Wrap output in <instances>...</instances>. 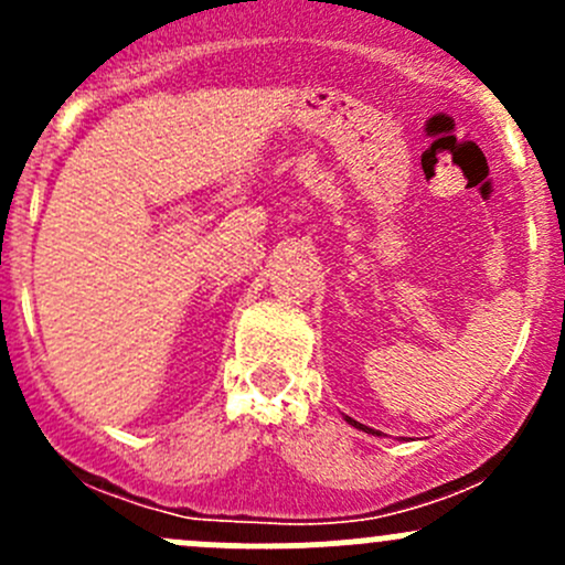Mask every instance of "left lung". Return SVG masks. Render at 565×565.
<instances>
[{
	"mask_svg": "<svg viewBox=\"0 0 565 565\" xmlns=\"http://www.w3.org/2000/svg\"><path fill=\"white\" fill-rule=\"evenodd\" d=\"M344 420H347V424H350V426H355V429H361V431H366V435H377V437H380V431H374V429H369V426H363V424H358V420H352V418H350V415H344Z\"/></svg>",
	"mask_w": 565,
	"mask_h": 565,
	"instance_id": "left-lung-1",
	"label": "left lung"
}]
</instances>
